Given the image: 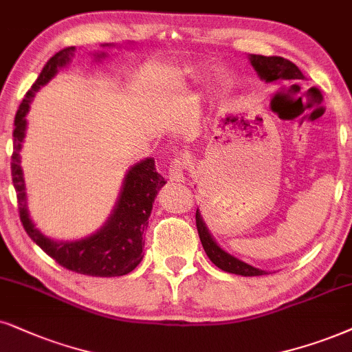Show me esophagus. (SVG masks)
I'll return each instance as SVG.
<instances>
[{
  "label": "esophagus",
  "mask_w": 352,
  "mask_h": 352,
  "mask_svg": "<svg viewBox=\"0 0 352 352\" xmlns=\"http://www.w3.org/2000/svg\"><path fill=\"white\" fill-rule=\"evenodd\" d=\"M188 166V159L185 155L175 157L168 166V179L175 182H184L185 180V168Z\"/></svg>",
  "instance_id": "obj_1"
}]
</instances>
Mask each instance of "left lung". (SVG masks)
I'll use <instances>...</instances> for the list:
<instances>
[{
	"mask_svg": "<svg viewBox=\"0 0 352 352\" xmlns=\"http://www.w3.org/2000/svg\"><path fill=\"white\" fill-rule=\"evenodd\" d=\"M250 63L253 68L256 69L258 76L265 79L266 82L278 81V79H304V74L300 69L292 63V61L286 60L281 56H263V55H252ZM197 229L199 240H201L204 252L209 256V260L214 263L217 268H221L226 273L240 274V276H263L265 271L253 268V266L243 263V261L237 260L229 253H226L217 243L212 240L211 234L208 232L206 226L201 219V214L197 211Z\"/></svg>",
	"mask_w": 352,
	"mask_h": 352,
	"instance_id": "1",
	"label": "left lung"
}]
</instances>
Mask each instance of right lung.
<instances>
[{"label": "right lung", "mask_w": 352, "mask_h": 352, "mask_svg": "<svg viewBox=\"0 0 352 352\" xmlns=\"http://www.w3.org/2000/svg\"><path fill=\"white\" fill-rule=\"evenodd\" d=\"M74 47H68L55 53L37 81L32 84L19 105L14 118V146L11 155V175L17 195L19 217L25 232L37 245L52 256L58 265L79 274L97 276V278H113V276L128 274L143 260V234L148 228V219L157 190L166 184L162 175L155 170L153 159L138 162L131 167L124 179L122 195L115 208L113 214L99 232L76 242H53L40 230L34 228L30 221L28 206H25V186L21 168V146L25 136V115L29 112V104L40 86L47 84L55 76L58 68L65 66L71 60Z\"/></svg>", "instance_id": "obj_1"}]
</instances>
